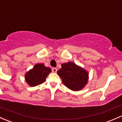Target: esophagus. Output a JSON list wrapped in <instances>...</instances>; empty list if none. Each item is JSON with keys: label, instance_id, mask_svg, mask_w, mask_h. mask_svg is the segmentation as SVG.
I'll use <instances>...</instances> for the list:
<instances>
[{"label": "esophagus", "instance_id": "esophagus-1", "mask_svg": "<svg viewBox=\"0 0 122 122\" xmlns=\"http://www.w3.org/2000/svg\"><path fill=\"white\" fill-rule=\"evenodd\" d=\"M52 72L53 73H56L57 72V69L56 68H53L52 69Z\"/></svg>", "mask_w": 122, "mask_h": 122}]
</instances>
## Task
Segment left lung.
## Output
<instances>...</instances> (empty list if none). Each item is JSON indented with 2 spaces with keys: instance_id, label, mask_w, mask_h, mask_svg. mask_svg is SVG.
<instances>
[{
  "instance_id": "obj_1",
  "label": "left lung",
  "mask_w": 122,
  "mask_h": 122,
  "mask_svg": "<svg viewBox=\"0 0 122 122\" xmlns=\"http://www.w3.org/2000/svg\"><path fill=\"white\" fill-rule=\"evenodd\" d=\"M57 74L62 79V83L74 91L82 89L88 81V72L72 62L62 64Z\"/></svg>"
}]
</instances>
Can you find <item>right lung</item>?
<instances>
[{
    "label": "right lung",
    "mask_w": 122,
    "mask_h": 122,
    "mask_svg": "<svg viewBox=\"0 0 122 122\" xmlns=\"http://www.w3.org/2000/svg\"><path fill=\"white\" fill-rule=\"evenodd\" d=\"M51 72L50 68L46 67L43 64H37L25 74V81L30 86H37L44 82Z\"/></svg>",
    "instance_id": "obj_1"
}]
</instances>
